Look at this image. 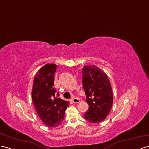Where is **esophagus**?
<instances>
[{
    "mask_svg": "<svg viewBox=\"0 0 149 149\" xmlns=\"http://www.w3.org/2000/svg\"><path fill=\"white\" fill-rule=\"evenodd\" d=\"M72 101L74 103H79L80 102V99L77 98V97H74V98H72Z\"/></svg>",
    "mask_w": 149,
    "mask_h": 149,
    "instance_id": "obj_1",
    "label": "esophagus"
}]
</instances>
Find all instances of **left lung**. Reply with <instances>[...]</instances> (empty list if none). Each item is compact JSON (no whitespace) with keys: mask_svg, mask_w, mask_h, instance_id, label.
Listing matches in <instances>:
<instances>
[{"mask_svg":"<svg viewBox=\"0 0 149 149\" xmlns=\"http://www.w3.org/2000/svg\"><path fill=\"white\" fill-rule=\"evenodd\" d=\"M82 84L88 105L84 118L93 124L103 121L113 103L112 87L108 76L98 67L85 65L82 68Z\"/></svg>","mask_w":149,"mask_h":149,"instance_id":"1","label":"left lung"}]
</instances>
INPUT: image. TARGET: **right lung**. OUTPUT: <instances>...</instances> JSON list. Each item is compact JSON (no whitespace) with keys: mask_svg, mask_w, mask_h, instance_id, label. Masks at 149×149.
Returning <instances> with one entry per match:
<instances>
[{"mask_svg":"<svg viewBox=\"0 0 149 149\" xmlns=\"http://www.w3.org/2000/svg\"><path fill=\"white\" fill-rule=\"evenodd\" d=\"M57 65L47 63L39 70L33 80L32 98L42 121L49 127H56L63 120L69 104L61 99L54 87V74ZM57 95L56 96V95Z\"/></svg>","mask_w":149,"mask_h":149,"instance_id":"obj_1","label":"right lung"}]
</instances>
